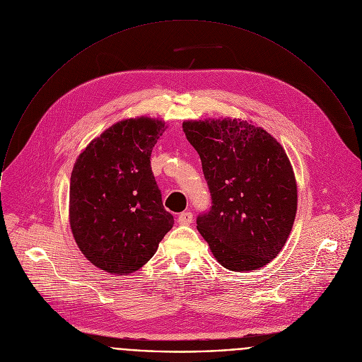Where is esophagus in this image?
<instances>
[{
  "label": "esophagus",
  "mask_w": 362,
  "mask_h": 362,
  "mask_svg": "<svg viewBox=\"0 0 362 362\" xmlns=\"http://www.w3.org/2000/svg\"><path fill=\"white\" fill-rule=\"evenodd\" d=\"M192 219H194V215L191 212H182L178 216V223L180 225H189L192 222Z\"/></svg>",
  "instance_id": "esophagus-1"
}]
</instances>
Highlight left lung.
I'll list each match as a JSON object with an SVG mask.
<instances>
[{
  "label": "left lung",
  "instance_id": "8db88e82",
  "mask_svg": "<svg viewBox=\"0 0 362 362\" xmlns=\"http://www.w3.org/2000/svg\"><path fill=\"white\" fill-rule=\"evenodd\" d=\"M212 206L197 219L219 264L251 271L272 261L288 240L298 208L296 180L284 147L241 119L187 121Z\"/></svg>",
  "mask_w": 362,
  "mask_h": 362
}]
</instances>
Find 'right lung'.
I'll return each mask as SVG.
<instances>
[{
  "label": "right lung",
  "instance_id": "obj_1",
  "mask_svg": "<svg viewBox=\"0 0 362 362\" xmlns=\"http://www.w3.org/2000/svg\"><path fill=\"white\" fill-rule=\"evenodd\" d=\"M164 130V122L144 117L118 122L74 164L70 228L86 258L110 274L143 267L174 225L150 165Z\"/></svg>",
  "mask_w": 362,
  "mask_h": 362
}]
</instances>
